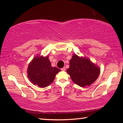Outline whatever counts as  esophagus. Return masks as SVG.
Listing matches in <instances>:
<instances>
[{
	"instance_id": "1",
	"label": "esophagus",
	"mask_w": 123,
	"mask_h": 123,
	"mask_svg": "<svg viewBox=\"0 0 123 123\" xmlns=\"http://www.w3.org/2000/svg\"><path fill=\"white\" fill-rule=\"evenodd\" d=\"M61 70H62V71H64V70H66V68L65 67H63L62 68H61Z\"/></svg>"
}]
</instances>
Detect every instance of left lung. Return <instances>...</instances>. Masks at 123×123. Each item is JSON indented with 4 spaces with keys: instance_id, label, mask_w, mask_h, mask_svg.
Segmentation results:
<instances>
[{
    "instance_id": "left-lung-1",
    "label": "left lung",
    "mask_w": 123,
    "mask_h": 123,
    "mask_svg": "<svg viewBox=\"0 0 123 123\" xmlns=\"http://www.w3.org/2000/svg\"><path fill=\"white\" fill-rule=\"evenodd\" d=\"M67 70L72 80L78 86L85 87L92 84L98 78L100 68L86 57L73 55Z\"/></svg>"
}]
</instances>
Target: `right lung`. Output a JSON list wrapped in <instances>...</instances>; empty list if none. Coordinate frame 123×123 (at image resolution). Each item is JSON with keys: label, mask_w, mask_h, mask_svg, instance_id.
Returning a JSON list of instances; mask_svg holds the SVG:
<instances>
[{"label": "right lung", "mask_w": 123, "mask_h": 123, "mask_svg": "<svg viewBox=\"0 0 123 123\" xmlns=\"http://www.w3.org/2000/svg\"><path fill=\"white\" fill-rule=\"evenodd\" d=\"M60 71L59 68L51 66L48 56L37 55L29 63L27 74L32 84L44 88L53 82L56 75Z\"/></svg>", "instance_id": "obj_1"}]
</instances>
